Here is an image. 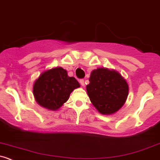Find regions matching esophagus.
I'll return each instance as SVG.
<instances>
[{
  "label": "esophagus",
  "mask_w": 160,
  "mask_h": 160,
  "mask_svg": "<svg viewBox=\"0 0 160 160\" xmlns=\"http://www.w3.org/2000/svg\"><path fill=\"white\" fill-rule=\"evenodd\" d=\"M80 84H81V86L82 87H84V80H80Z\"/></svg>",
  "instance_id": "1"
}]
</instances>
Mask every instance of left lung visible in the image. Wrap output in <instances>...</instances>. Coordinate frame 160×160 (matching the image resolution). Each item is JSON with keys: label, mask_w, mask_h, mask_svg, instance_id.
<instances>
[{"label": "left lung", "mask_w": 160, "mask_h": 160, "mask_svg": "<svg viewBox=\"0 0 160 160\" xmlns=\"http://www.w3.org/2000/svg\"><path fill=\"white\" fill-rule=\"evenodd\" d=\"M87 92L95 108L102 115H111L122 108L129 93L127 80L117 70L98 67L90 73Z\"/></svg>", "instance_id": "obj_1"}]
</instances>
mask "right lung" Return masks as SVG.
Listing matches in <instances>:
<instances>
[{
  "label": "right lung",
  "mask_w": 160,
  "mask_h": 160,
  "mask_svg": "<svg viewBox=\"0 0 160 160\" xmlns=\"http://www.w3.org/2000/svg\"><path fill=\"white\" fill-rule=\"evenodd\" d=\"M80 87L66 70L60 67L48 69L40 73L33 85V94L40 107L47 110H58L68 100L70 93Z\"/></svg>",
  "instance_id": "right-lung-1"
}]
</instances>
